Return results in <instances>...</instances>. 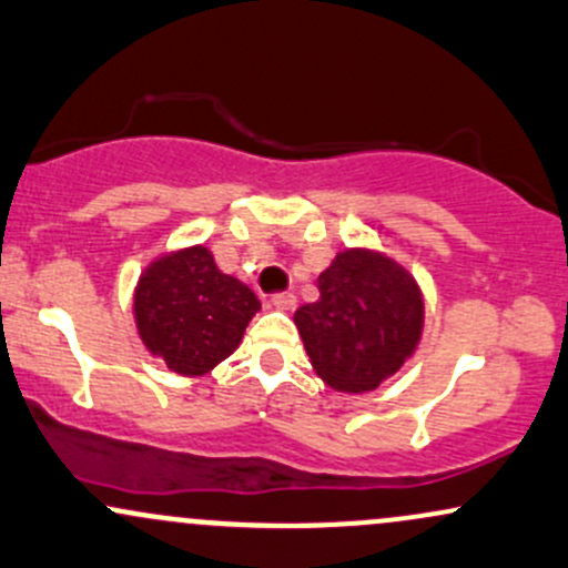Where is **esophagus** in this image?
<instances>
[{
	"label": "esophagus",
	"mask_w": 568,
	"mask_h": 568,
	"mask_svg": "<svg viewBox=\"0 0 568 568\" xmlns=\"http://www.w3.org/2000/svg\"><path fill=\"white\" fill-rule=\"evenodd\" d=\"M272 304H275L277 310L291 312L293 306H296V296H293V293H275V296H272Z\"/></svg>",
	"instance_id": "1"
}]
</instances>
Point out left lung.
Returning a JSON list of instances; mask_svg holds the SVG:
<instances>
[{
  "instance_id": "1",
  "label": "left lung",
  "mask_w": 568,
  "mask_h": 568,
  "mask_svg": "<svg viewBox=\"0 0 568 568\" xmlns=\"http://www.w3.org/2000/svg\"><path fill=\"white\" fill-rule=\"evenodd\" d=\"M317 291L321 298L298 306L293 323L315 374L336 393H371L419 347L422 288L387 253H336L317 277Z\"/></svg>"
}]
</instances>
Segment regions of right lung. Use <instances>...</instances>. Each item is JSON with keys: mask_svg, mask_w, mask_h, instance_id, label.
Segmentation results:
<instances>
[{"mask_svg": "<svg viewBox=\"0 0 568 568\" xmlns=\"http://www.w3.org/2000/svg\"><path fill=\"white\" fill-rule=\"evenodd\" d=\"M258 310L256 293L224 275L205 245L162 253L133 293L143 347L181 376H205L226 361Z\"/></svg>", "mask_w": 568, "mask_h": 568, "instance_id": "add662e5", "label": "right lung"}]
</instances>
